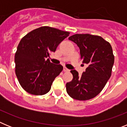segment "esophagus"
<instances>
[{"label":"esophagus","mask_w":127,"mask_h":127,"mask_svg":"<svg viewBox=\"0 0 127 127\" xmlns=\"http://www.w3.org/2000/svg\"><path fill=\"white\" fill-rule=\"evenodd\" d=\"M63 70L64 72H68L69 71V69H68L67 68H66L65 67H64V69H63Z\"/></svg>","instance_id":"1"}]
</instances>
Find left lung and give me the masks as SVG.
<instances>
[{
  "instance_id": "8db88e82",
  "label": "left lung",
  "mask_w": 127,
  "mask_h": 127,
  "mask_svg": "<svg viewBox=\"0 0 127 127\" xmlns=\"http://www.w3.org/2000/svg\"><path fill=\"white\" fill-rule=\"evenodd\" d=\"M69 39L79 47L83 64L88 67L80 76L76 70H70L73 79L67 83L66 90L74 99L90 100L102 90L111 76L114 61L112 47L101 37L89 33L75 34Z\"/></svg>"
}]
</instances>
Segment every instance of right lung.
<instances>
[{"mask_svg": "<svg viewBox=\"0 0 127 127\" xmlns=\"http://www.w3.org/2000/svg\"><path fill=\"white\" fill-rule=\"evenodd\" d=\"M69 35L68 32L41 27L22 38L15 53V72L26 92L42 95L50 90L54 79L62 71L63 67L51 63L48 57Z\"/></svg>", "mask_w": 127, "mask_h": 127, "instance_id": "1", "label": "right lung"}]
</instances>
